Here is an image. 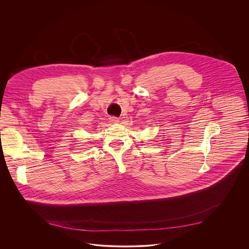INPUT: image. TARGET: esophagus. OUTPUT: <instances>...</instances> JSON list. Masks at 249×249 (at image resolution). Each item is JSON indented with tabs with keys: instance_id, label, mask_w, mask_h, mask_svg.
Segmentation results:
<instances>
[{
	"instance_id": "1",
	"label": "esophagus",
	"mask_w": 249,
	"mask_h": 249,
	"mask_svg": "<svg viewBox=\"0 0 249 249\" xmlns=\"http://www.w3.org/2000/svg\"><path fill=\"white\" fill-rule=\"evenodd\" d=\"M109 119H110V121L112 122V123H119V118H117V117H110L109 118Z\"/></svg>"
}]
</instances>
